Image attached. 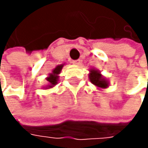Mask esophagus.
Instances as JSON below:
<instances>
[{
    "mask_svg": "<svg viewBox=\"0 0 148 148\" xmlns=\"http://www.w3.org/2000/svg\"><path fill=\"white\" fill-rule=\"evenodd\" d=\"M73 65H75V66H80V64H81V60L73 61Z\"/></svg>",
    "mask_w": 148,
    "mask_h": 148,
    "instance_id": "1",
    "label": "esophagus"
}]
</instances>
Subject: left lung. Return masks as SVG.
I'll use <instances>...</instances> for the list:
<instances>
[{
    "label": "left lung",
    "mask_w": 148,
    "mask_h": 148,
    "mask_svg": "<svg viewBox=\"0 0 148 148\" xmlns=\"http://www.w3.org/2000/svg\"><path fill=\"white\" fill-rule=\"evenodd\" d=\"M89 79H90V82L93 85H95V86L98 89L104 90V89L108 88V86H109L108 80L102 75V73H101L100 71L97 70L95 68L90 69Z\"/></svg>",
    "instance_id": "obj_1"
}]
</instances>
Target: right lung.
<instances>
[{
  "label": "right lung",
  "mask_w": 148,
  "mask_h": 148,
  "mask_svg": "<svg viewBox=\"0 0 148 148\" xmlns=\"http://www.w3.org/2000/svg\"><path fill=\"white\" fill-rule=\"evenodd\" d=\"M65 64H61V65H58L53 70L52 72L49 73V75L46 77V81H47V84L46 86L43 87L44 89H51L53 88L54 86L58 84V79H59V73H61L62 71V68H63Z\"/></svg>",
  "instance_id": "add662e5"
}]
</instances>
